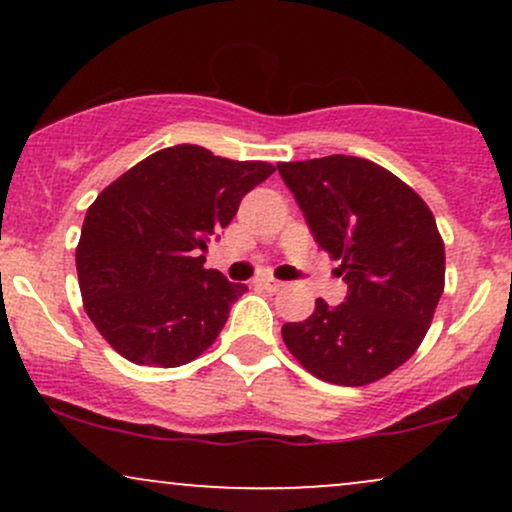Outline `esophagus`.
I'll list each match as a JSON object with an SVG mask.
<instances>
[{
	"mask_svg": "<svg viewBox=\"0 0 512 512\" xmlns=\"http://www.w3.org/2000/svg\"><path fill=\"white\" fill-rule=\"evenodd\" d=\"M260 286H264L267 291H281L286 284L279 279H272V276H264V279H260Z\"/></svg>",
	"mask_w": 512,
	"mask_h": 512,
	"instance_id": "obj_1",
	"label": "esophagus"
}]
</instances>
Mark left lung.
<instances>
[{
	"label": "left lung",
	"mask_w": 512,
	"mask_h": 512,
	"mask_svg": "<svg viewBox=\"0 0 512 512\" xmlns=\"http://www.w3.org/2000/svg\"><path fill=\"white\" fill-rule=\"evenodd\" d=\"M322 250L339 262L346 301L281 327L315 378L361 387L385 378L424 342L445 289V245L428 204L366 158L334 154L276 163Z\"/></svg>",
	"instance_id": "obj_1"
}]
</instances>
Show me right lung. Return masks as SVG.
I'll list each match as a JSON object with an SVG mask.
<instances>
[{
  "label": "right lung",
  "instance_id": "obj_1",
  "mask_svg": "<svg viewBox=\"0 0 512 512\" xmlns=\"http://www.w3.org/2000/svg\"><path fill=\"white\" fill-rule=\"evenodd\" d=\"M272 173V163L178 144L146 156L96 197L76 245V274L86 315L117 354L178 368L216 342L248 286L204 269L202 252Z\"/></svg>",
  "mask_w": 512,
  "mask_h": 512
}]
</instances>
